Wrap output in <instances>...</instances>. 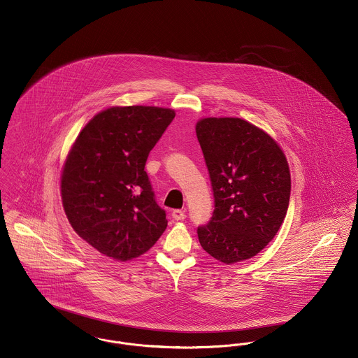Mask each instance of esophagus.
Instances as JSON below:
<instances>
[{
    "instance_id": "obj_1",
    "label": "esophagus",
    "mask_w": 358,
    "mask_h": 358,
    "mask_svg": "<svg viewBox=\"0 0 358 358\" xmlns=\"http://www.w3.org/2000/svg\"><path fill=\"white\" fill-rule=\"evenodd\" d=\"M171 216H173V219H174V220L180 222V220H184V219L187 217V213H185V210H181V209H176V210H173Z\"/></svg>"
}]
</instances>
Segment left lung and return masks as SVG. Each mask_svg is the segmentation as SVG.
Instances as JSON below:
<instances>
[{
	"mask_svg": "<svg viewBox=\"0 0 358 358\" xmlns=\"http://www.w3.org/2000/svg\"><path fill=\"white\" fill-rule=\"evenodd\" d=\"M196 134L215 197L210 222L197 228L201 247L225 264L257 255L289 209L286 155L267 133L240 118L200 120Z\"/></svg>",
	"mask_w": 358,
	"mask_h": 358,
	"instance_id": "obj_1",
	"label": "left lung"
}]
</instances>
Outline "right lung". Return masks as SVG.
Listing matches in <instances>:
<instances>
[{
  "mask_svg": "<svg viewBox=\"0 0 358 358\" xmlns=\"http://www.w3.org/2000/svg\"><path fill=\"white\" fill-rule=\"evenodd\" d=\"M174 117L164 107H110L72 145L62 171L63 206L73 231L103 255L131 260L166 229L145 165Z\"/></svg>",
  "mask_w": 358,
  "mask_h": 358,
  "instance_id": "add662e5",
  "label": "right lung"
}]
</instances>
